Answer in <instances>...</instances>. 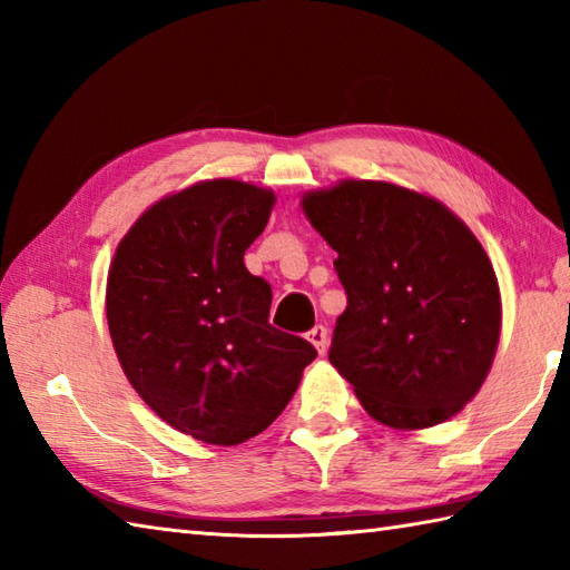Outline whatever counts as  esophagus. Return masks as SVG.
<instances>
[{
	"label": "esophagus",
	"instance_id": "esophagus-1",
	"mask_svg": "<svg viewBox=\"0 0 570 570\" xmlns=\"http://www.w3.org/2000/svg\"><path fill=\"white\" fill-rule=\"evenodd\" d=\"M308 341L323 355L325 350H328V328H325V325H316V328L308 331Z\"/></svg>",
	"mask_w": 570,
	"mask_h": 570
}]
</instances>
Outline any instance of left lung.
<instances>
[{
	"mask_svg": "<svg viewBox=\"0 0 570 570\" xmlns=\"http://www.w3.org/2000/svg\"><path fill=\"white\" fill-rule=\"evenodd\" d=\"M337 252L347 294L331 365L367 414L416 431L480 392L500 343L502 301L478 237L435 198L386 180H341L301 200Z\"/></svg>",
	"mask_w": 570,
	"mask_h": 570,
	"instance_id": "left-lung-1",
	"label": "left lung"
}]
</instances>
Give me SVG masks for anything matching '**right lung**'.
<instances>
[{
  "label": "right lung",
  "instance_id": "1",
  "mask_svg": "<svg viewBox=\"0 0 570 570\" xmlns=\"http://www.w3.org/2000/svg\"><path fill=\"white\" fill-rule=\"evenodd\" d=\"M274 193L200 180L144 213L107 274V325L129 384L168 426L210 445L262 433L316 347L269 323L272 286L245 266Z\"/></svg>",
  "mask_w": 570,
  "mask_h": 570
}]
</instances>
